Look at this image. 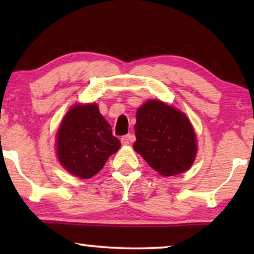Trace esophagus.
Listing matches in <instances>:
<instances>
[{
  "label": "esophagus",
  "mask_w": 254,
  "mask_h": 254,
  "mask_svg": "<svg viewBox=\"0 0 254 254\" xmlns=\"http://www.w3.org/2000/svg\"><path fill=\"white\" fill-rule=\"evenodd\" d=\"M133 141H134V135H131V134L125 135V136L121 137V143H123V145L130 144Z\"/></svg>",
  "instance_id": "1"
}]
</instances>
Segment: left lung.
I'll use <instances>...</instances> for the list:
<instances>
[{
	"label": "left lung",
	"mask_w": 254,
	"mask_h": 254,
	"mask_svg": "<svg viewBox=\"0 0 254 254\" xmlns=\"http://www.w3.org/2000/svg\"><path fill=\"white\" fill-rule=\"evenodd\" d=\"M134 150L159 175L176 176L189 170L196 156V137L185 113L161 100L138 107Z\"/></svg>",
	"instance_id": "8db88e82"
}]
</instances>
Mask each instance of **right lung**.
I'll return each mask as SVG.
<instances>
[{"mask_svg":"<svg viewBox=\"0 0 254 254\" xmlns=\"http://www.w3.org/2000/svg\"><path fill=\"white\" fill-rule=\"evenodd\" d=\"M120 145L95 103L72 106L57 133L59 162L69 173L81 179L98 173Z\"/></svg>","mask_w":254,"mask_h":254,"instance_id":"right-lung-1","label":"right lung"}]
</instances>
